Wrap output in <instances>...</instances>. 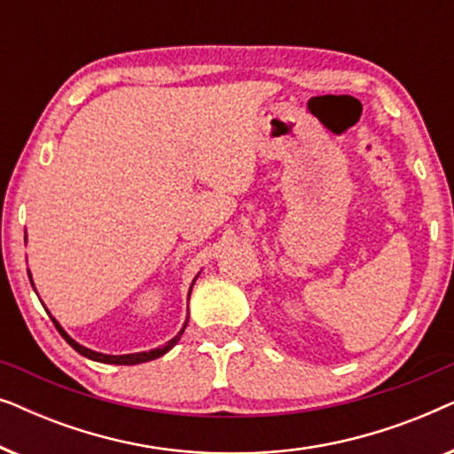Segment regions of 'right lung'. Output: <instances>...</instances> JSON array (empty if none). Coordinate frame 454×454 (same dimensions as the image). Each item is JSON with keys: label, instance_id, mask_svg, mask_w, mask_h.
<instances>
[{"label": "right lung", "instance_id": "add662e5", "mask_svg": "<svg viewBox=\"0 0 454 454\" xmlns=\"http://www.w3.org/2000/svg\"><path fill=\"white\" fill-rule=\"evenodd\" d=\"M192 291V289H190ZM53 320V325H55V328H58L59 331V334L61 337H64L67 343H70L74 349H76L80 356H84V357H89V359H95V362H101V364H115V365H136V364H145V362H151V359H157V357H160V356H165L167 351L171 349L173 345L177 343L179 340V337H182V333H184V328H185V325H188V322H185L184 325V328L182 331H179V334L177 337H173L169 343L167 345H163V347H159V349H153V351H142V353H129V356H105V353H97V351H92V349H86V347H82L80 343H76V340H74L70 334H67L64 328H61L59 325H58V320L55 318H51Z\"/></svg>", "mask_w": 454, "mask_h": 454}]
</instances>
